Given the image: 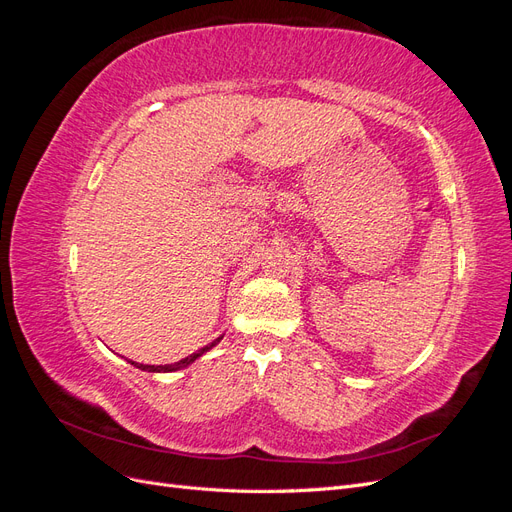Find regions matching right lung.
Masks as SVG:
<instances>
[{
	"label": "right lung",
	"instance_id": "add662e5",
	"mask_svg": "<svg viewBox=\"0 0 512 512\" xmlns=\"http://www.w3.org/2000/svg\"><path fill=\"white\" fill-rule=\"evenodd\" d=\"M222 337H224V335H220L218 339H213V342L207 344L205 348H200V350H196L194 354L185 356V359H181V361H177V363H170V365H143V363H136V361H130V363H132L134 367H138V369H143V371H151V374H166V371H179V369L190 367L196 359H200V356H203L205 352H209L213 346H218V344L222 342Z\"/></svg>",
	"mask_w": 512,
	"mask_h": 512
}]
</instances>
